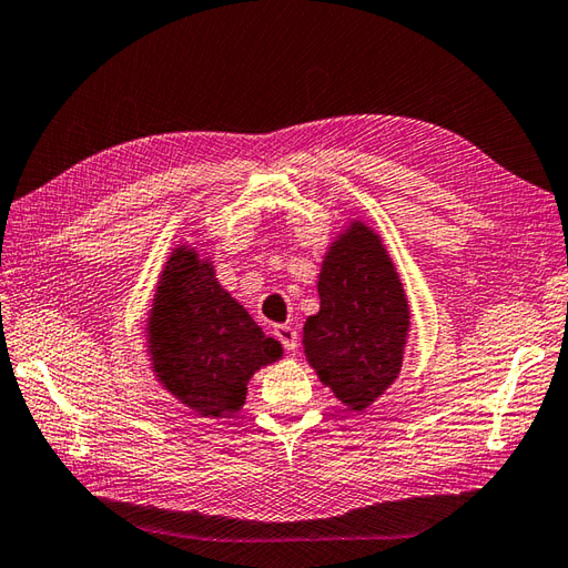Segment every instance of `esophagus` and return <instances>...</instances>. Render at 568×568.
<instances>
[{
  "instance_id": "1",
  "label": "esophagus",
  "mask_w": 568,
  "mask_h": 568,
  "mask_svg": "<svg viewBox=\"0 0 568 568\" xmlns=\"http://www.w3.org/2000/svg\"><path fill=\"white\" fill-rule=\"evenodd\" d=\"M274 335L286 347V352H296V347H298V331H296V327H292V325H276L274 327Z\"/></svg>"
}]
</instances>
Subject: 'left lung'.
Wrapping results in <instances>:
<instances>
[{
  "instance_id": "8db88e82",
  "label": "left lung",
  "mask_w": 568,
  "mask_h": 568,
  "mask_svg": "<svg viewBox=\"0 0 568 568\" xmlns=\"http://www.w3.org/2000/svg\"><path fill=\"white\" fill-rule=\"evenodd\" d=\"M316 288L306 362L343 406L369 408L398 379L410 333V304L384 237L349 219L323 252Z\"/></svg>"
}]
</instances>
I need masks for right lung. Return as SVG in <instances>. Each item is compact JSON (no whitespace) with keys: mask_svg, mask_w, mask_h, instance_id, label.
Instances as JSON below:
<instances>
[{"mask_svg":"<svg viewBox=\"0 0 568 568\" xmlns=\"http://www.w3.org/2000/svg\"><path fill=\"white\" fill-rule=\"evenodd\" d=\"M145 355L158 384L199 418L243 408L252 374L284 357L216 280L209 252L180 243L162 264L145 318Z\"/></svg>","mask_w":568,"mask_h":568,"instance_id":"right-lung-1","label":"right lung"}]
</instances>
